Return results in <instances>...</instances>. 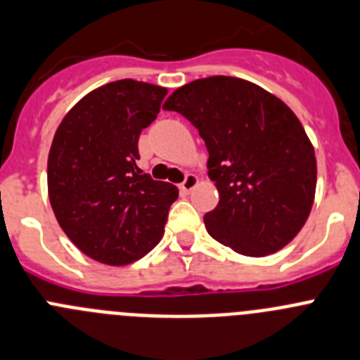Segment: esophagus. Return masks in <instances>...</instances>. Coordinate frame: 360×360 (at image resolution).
Instances as JSON below:
<instances>
[{
    "label": "esophagus",
    "mask_w": 360,
    "mask_h": 360,
    "mask_svg": "<svg viewBox=\"0 0 360 360\" xmlns=\"http://www.w3.org/2000/svg\"><path fill=\"white\" fill-rule=\"evenodd\" d=\"M197 184H199V177H197L195 174H188V176L184 177L183 183L179 184V188H181V191H183V193H190V191L193 190Z\"/></svg>",
    "instance_id": "34e87169"
}]
</instances>
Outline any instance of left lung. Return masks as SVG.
Wrapping results in <instances>:
<instances>
[{"label":"left lung","instance_id":"8db88e82","mask_svg":"<svg viewBox=\"0 0 360 360\" xmlns=\"http://www.w3.org/2000/svg\"><path fill=\"white\" fill-rule=\"evenodd\" d=\"M165 110L186 117L207 147L218 206L204 214L211 238L264 257L304 227L316 191V156L288 104L247 79L211 76L177 89Z\"/></svg>","mask_w":360,"mask_h":360}]
</instances>
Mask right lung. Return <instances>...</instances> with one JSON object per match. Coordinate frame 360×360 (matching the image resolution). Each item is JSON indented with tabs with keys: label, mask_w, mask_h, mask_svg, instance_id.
Listing matches in <instances>:
<instances>
[{
	"label": "right lung",
	"mask_w": 360,
	"mask_h": 360,
	"mask_svg": "<svg viewBox=\"0 0 360 360\" xmlns=\"http://www.w3.org/2000/svg\"><path fill=\"white\" fill-rule=\"evenodd\" d=\"M167 89L119 79L74 104L53 139L48 191L63 233L83 254L112 266L134 263L163 236L174 184L136 167L139 139Z\"/></svg>",
	"instance_id": "right-lung-1"
}]
</instances>
